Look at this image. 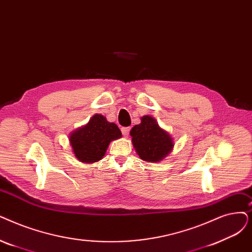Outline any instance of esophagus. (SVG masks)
Returning <instances> with one entry per match:
<instances>
[{
  "label": "esophagus",
  "instance_id": "obj_1",
  "mask_svg": "<svg viewBox=\"0 0 252 252\" xmlns=\"http://www.w3.org/2000/svg\"><path fill=\"white\" fill-rule=\"evenodd\" d=\"M129 130H130V127L129 126H126V127H122V133L125 137H127L128 134H129Z\"/></svg>",
  "mask_w": 252,
  "mask_h": 252
}]
</instances>
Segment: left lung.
I'll return each mask as SVG.
<instances>
[{
	"mask_svg": "<svg viewBox=\"0 0 252 252\" xmlns=\"http://www.w3.org/2000/svg\"><path fill=\"white\" fill-rule=\"evenodd\" d=\"M133 145L141 159L159 161L171 152L174 144L170 135L151 116H143L141 124L130 130Z\"/></svg>",
	"mask_w": 252,
	"mask_h": 252,
	"instance_id": "8db88e82",
	"label": "left lung"
}]
</instances>
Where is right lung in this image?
I'll return each instance as SVG.
<instances>
[{
  "label": "right lung",
  "instance_id": "add662e5",
  "mask_svg": "<svg viewBox=\"0 0 252 252\" xmlns=\"http://www.w3.org/2000/svg\"><path fill=\"white\" fill-rule=\"evenodd\" d=\"M120 137L122 132L115 124L108 123L101 114H95L85 126L70 136V143L75 157L80 161L94 162L104 157L110 142Z\"/></svg>",
  "mask_w": 252,
  "mask_h": 252
}]
</instances>
